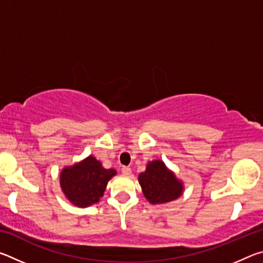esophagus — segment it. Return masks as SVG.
Returning <instances> with one entry per match:
<instances>
[{
	"instance_id": "obj_1",
	"label": "esophagus",
	"mask_w": 263,
	"mask_h": 263,
	"mask_svg": "<svg viewBox=\"0 0 263 263\" xmlns=\"http://www.w3.org/2000/svg\"><path fill=\"white\" fill-rule=\"evenodd\" d=\"M122 174L125 175V176H130V175H131V168L123 167V168H122Z\"/></svg>"
}]
</instances>
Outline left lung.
Returning <instances> with one entry per match:
<instances>
[{
	"label": "left lung",
	"mask_w": 263,
	"mask_h": 263,
	"mask_svg": "<svg viewBox=\"0 0 263 263\" xmlns=\"http://www.w3.org/2000/svg\"><path fill=\"white\" fill-rule=\"evenodd\" d=\"M142 194L151 204H166L180 198L184 190L182 180L177 179L162 160L146 164V171L138 176Z\"/></svg>",
	"instance_id": "1"
}]
</instances>
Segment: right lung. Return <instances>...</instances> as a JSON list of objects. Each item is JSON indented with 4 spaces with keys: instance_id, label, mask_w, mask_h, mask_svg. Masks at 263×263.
Segmentation results:
<instances>
[{
    "instance_id": "obj_1",
    "label": "right lung",
    "mask_w": 263,
    "mask_h": 263,
    "mask_svg": "<svg viewBox=\"0 0 263 263\" xmlns=\"http://www.w3.org/2000/svg\"><path fill=\"white\" fill-rule=\"evenodd\" d=\"M117 174L115 169H105L100 160L89 155L60 173V186L65 197L78 208H88L100 202L108 182Z\"/></svg>"
}]
</instances>
